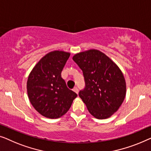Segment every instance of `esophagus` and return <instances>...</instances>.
<instances>
[{
	"label": "esophagus",
	"instance_id": "esophagus-1",
	"mask_svg": "<svg viewBox=\"0 0 151 151\" xmlns=\"http://www.w3.org/2000/svg\"><path fill=\"white\" fill-rule=\"evenodd\" d=\"M73 91H74V92H76V94H78V88H74V89H73Z\"/></svg>",
	"mask_w": 151,
	"mask_h": 151
}]
</instances>
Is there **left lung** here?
<instances>
[{
  "mask_svg": "<svg viewBox=\"0 0 151 151\" xmlns=\"http://www.w3.org/2000/svg\"><path fill=\"white\" fill-rule=\"evenodd\" d=\"M73 59L83 73L86 88L78 96L88 111L101 120L111 117L126 96V81L120 68L96 49L78 52Z\"/></svg>",
  "mask_w": 151,
  "mask_h": 151,
  "instance_id": "1",
  "label": "left lung"
}]
</instances>
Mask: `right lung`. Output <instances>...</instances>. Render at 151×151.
Instances as JSON below:
<instances>
[{
	"mask_svg": "<svg viewBox=\"0 0 151 151\" xmlns=\"http://www.w3.org/2000/svg\"><path fill=\"white\" fill-rule=\"evenodd\" d=\"M70 53L53 50L44 55L33 67L27 83L29 101L36 111L48 118L66 114L77 94L68 88L61 71Z\"/></svg>",
	"mask_w": 151,
	"mask_h": 151,
	"instance_id": "obj_1",
	"label": "right lung"
}]
</instances>
